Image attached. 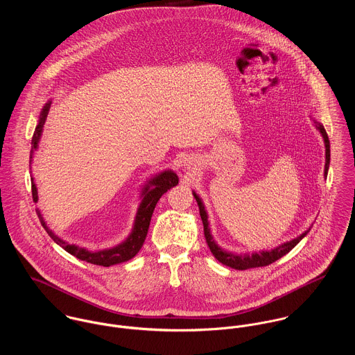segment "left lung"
<instances>
[{
    "instance_id": "obj_1",
    "label": "left lung",
    "mask_w": 355,
    "mask_h": 355,
    "mask_svg": "<svg viewBox=\"0 0 355 355\" xmlns=\"http://www.w3.org/2000/svg\"><path fill=\"white\" fill-rule=\"evenodd\" d=\"M317 128L320 130V132L324 138V144H325V172H324V175L327 176L328 168H329V158H331L329 139H328L325 128L321 124H317ZM194 198L200 206V214H201V218H202L203 234H205V239H206V243H207L210 252L214 255V258L217 261H220L223 265L230 266L232 269L246 270V269H253V268H259V266H266V265L277 261L279 258H282L283 255H286L288 252H291L302 241L304 235L309 232V231H306L298 238H295V239H293V241H290V242H287V243H284V245H282V246H279V248H276L270 252L254 253L252 255H236V254L227 253L216 245V242L213 241V236L210 235V230H209V224H207V214H206V210H205V206H203L201 198L196 193H194Z\"/></svg>"
}]
</instances>
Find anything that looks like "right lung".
<instances>
[{
  "mask_svg": "<svg viewBox=\"0 0 355 355\" xmlns=\"http://www.w3.org/2000/svg\"><path fill=\"white\" fill-rule=\"evenodd\" d=\"M49 109H51V103H46L45 107L42 109L40 123H38V125L34 131V135H33V141H31L33 150H31V153L34 152L38 146V141H40V137H41V132H42V127L46 121ZM178 183H179V179H178L176 173L172 172V171L161 172L158 176L152 179L144 190V194H142L144 198H142V202H141V206L138 209V213H137V217H135V224H134L131 235L121 245H119L113 249H109V250L97 252V253H93V252H89L86 249L65 243L64 241H61L57 235H54L51 230L46 227L40 210H37V214L40 217V221H41L42 227L46 230V232L49 234L51 239L57 245H60L65 252L75 255L76 258H79L82 261H86V262L94 263V265L110 266V265H116V263H120V262H125V261L134 258L138 254L141 248L144 246L145 239H146L155 205H157L158 200L161 198V196L164 193H166L169 189L175 187ZM31 191H33V201L37 202L38 201V194H37V187L34 184V180L31 182Z\"/></svg>",
  "mask_w": 355,
  "mask_h": 355,
  "instance_id": "right-lung-1",
  "label": "right lung"
}]
</instances>
